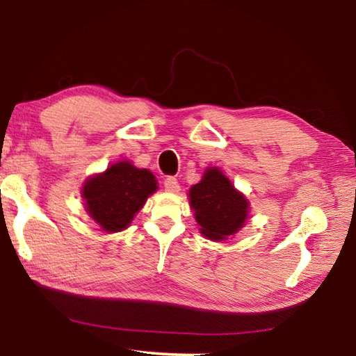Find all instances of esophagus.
Returning a JSON list of instances; mask_svg holds the SVG:
<instances>
[{"mask_svg":"<svg viewBox=\"0 0 356 356\" xmlns=\"http://www.w3.org/2000/svg\"><path fill=\"white\" fill-rule=\"evenodd\" d=\"M163 185H165V190L170 193H179V190H180V185H179L176 177H166Z\"/></svg>","mask_w":356,"mask_h":356,"instance_id":"34e87169","label":"esophagus"}]
</instances>
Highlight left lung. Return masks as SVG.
Returning <instances> with one entry per match:
<instances>
[{
    "mask_svg": "<svg viewBox=\"0 0 356 356\" xmlns=\"http://www.w3.org/2000/svg\"><path fill=\"white\" fill-rule=\"evenodd\" d=\"M188 200L200 232L209 240L232 237L248 220V200L216 166L204 171L202 179L190 188Z\"/></svg>",
    "mask_w": 356,
    "mask_h": 356,
    "instance_id": "8db88e82",
    "label": "left lung"
}]
</instances>
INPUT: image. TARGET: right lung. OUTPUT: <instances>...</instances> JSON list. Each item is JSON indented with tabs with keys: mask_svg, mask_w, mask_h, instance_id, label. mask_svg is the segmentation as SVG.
<instances>
[{
	"mask_svg": "<svg viewBox=\"0 0 356 356\" xmlns=\"http://www.w3.org/2000/svg\"><path fill=\"white\" fill-rule=\"evenodd\" d=\"M156 179L149 170L120 160L94 174L81 186L88 215L108 234L124 231L134 221L147 197L156 191Z\"/></svg>",
	"mask_w": 356,
	"mask_h": 356,
	"instance_id": "1",
	"label": "right lung"
}]
</instances>
